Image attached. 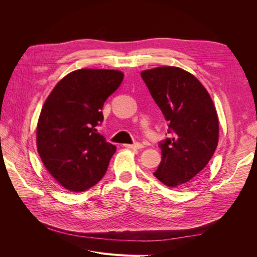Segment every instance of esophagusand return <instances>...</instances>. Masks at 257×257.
Segmentation results:
<instances>
[{
  "label": "esophagus",
  "instance_id": "34e87169",
  "mask_svg": "<svg viewBox=\"0 0 257 257\" xmlns=\"http://www.w3.org/2000/svg\"><path fill=\"white\" fill-rule=\"evenodd\" d=\"M124 147L126 148H130V149H142V148L144 147L142 144H138V143H135L133 145H124Z\"/></svg>",
  "mask_w": 257,
  "mask_h": 257
}]
</instances>
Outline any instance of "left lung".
<instances>
[{
	"mask_svg": "<svg viewBox=\"0 0 257 257\" xmlns=\"http://www.w3.org/2000/svg\"><path fill=\"white\" fill-rule=\"evenodd\" d=\"M141 75L170 134L159 144L162 161L153 175L170 188L179 186L203 170L216 149L219 120L213 102L196 77L179 67H157Z\"/></svg>",
	"mask_w": 257,
	"mask_h": 257,
	"instance_id": "8db88e82",
	"label": "left lung"
}]
</instances>
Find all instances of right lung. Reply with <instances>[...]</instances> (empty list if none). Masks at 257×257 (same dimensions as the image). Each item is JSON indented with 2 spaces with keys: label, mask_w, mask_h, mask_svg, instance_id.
Wrapping results in <instances>:
<instances>
[{
  "label": "right lung",
  "mask_w": 257,
  "mask_h": 257,
  "mask_svg": "<svg viewBox=\"0 0 257 257\" xmlns=\"http://www.w3.org/2000/svg\"><path fill=\"white\" fill-rule=\"evenodd\" d=\"M123 73L78 69L51 91L37 123V150L45 167L65 189L81 192L102 179L115 146L96 127L106 99L120 87Z\"/></svg>",
  "instance_id": "1"
}]
</instances>
